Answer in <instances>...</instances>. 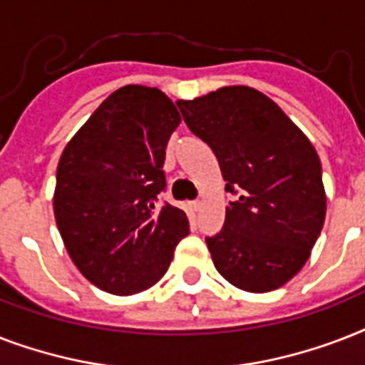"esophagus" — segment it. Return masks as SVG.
Returning <instances> with one entry per match:
<instances>
[{
    "label": "esophagus",
    "instance_id": "1",
    "mask_svg": "<svg viewBox=\"0 0 365 365\" xmlns=\"http://www.w3.org/2000/svg\"><path fill=\"white\" fill-rule=\"evenodd\" d=\"M191 208H193L195 212H199L200 208H202V202H200V200H193V202H191Z\"/></svg>",
    "mask_w": 365,
    "mask_h": 365
}]
</instances>
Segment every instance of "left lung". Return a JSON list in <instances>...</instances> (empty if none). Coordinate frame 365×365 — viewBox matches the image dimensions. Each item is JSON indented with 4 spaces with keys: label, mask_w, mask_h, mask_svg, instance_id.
Masks as SVG:
<instances>
[{
    "label": "left lung",
    "mask_w": 365,
    "mask_h": 365,
    "mask_svg": "<svg viewBox=\"0 0 365 365\" xmlns=\"http://www.w3.org/2000/svg\"><path fill=\"white\" fill-rule=\"evenodd\" d=\"M178 108L210 145L237 195L220 233L206 237L214 265L246 292H271L305 265L326 217L322 165L312 143L265 94L225 87Z\"/></svg>",
    "instance_id": "left-lung-1"
}]
</instances>
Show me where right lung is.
I'll return each mask as SVG.
<instances>
[{
	"mask_svg": "<svg viewBox=\"0 0 365 365\" xmlns=\"http://www.w3.org/2000/svg\"><path fill=\"white\" fill-rule=\"evenodd\" d=\"M180 121L159 88L128 85L100 104L60 157L56 225L77 269L104 292L151 288L189 235L185 212L157 199Z\"/></svg>",
	"mask_w": 365,
	"mask_h": 365,
	"instance_id": "obj_1",
	"label": "right lung"
}]
</instances>
